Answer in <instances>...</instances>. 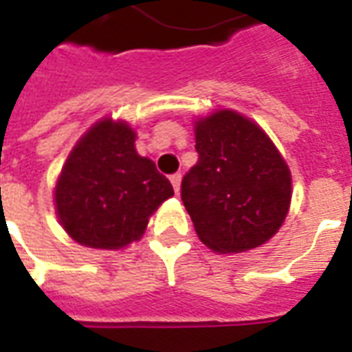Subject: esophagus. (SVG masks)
Wrapping results in <instances>:
<instances>
[{
	"label": "esophagus",
	"mask_w": 352,
	"mask_h": 352,
	"mask_svg": "<svg viewBox=\"0 0 352 352\" xmlns=\"http://www.w3.org/2000/svg\"><path fill=\"white\" fill-rule=\"evenodd\" d=\"M169 181L173 184L175 192H179V188H181V173H173V175L169 177Z\"/></svg>",
	"instance_id": "esophagus-1"
}]
</instances>
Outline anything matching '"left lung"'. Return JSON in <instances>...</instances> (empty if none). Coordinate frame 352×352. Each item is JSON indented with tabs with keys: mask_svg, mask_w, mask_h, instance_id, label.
Segmentation results:
<instances>
[{
	"mask_svg": "<svg viewBox=\"0 0 352 352\" xmlns=\"http://www.w3.org/2000/svg\"><path fill=\"white\" fill-rule=\"evenodd\" d=\"M196 151L181 198L199 239L221 254L265 243L285 222L292 186L270 138L249 118L217 111L196 122Z\"/></svg>",
	"mask_w": 352,
	"mask_h": 352,
	"instance_id": "left-lung-1",
	"label": "left lung"
}]
</instances>
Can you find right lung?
<instances>
[{
    "label": "right lung",
    "mask_w": 352,
    "mask_h": 352,
    "mask_svg": "<svg viewBox=\"0 0 352 352\" xmlns=\"http://www.w3.org/2000/svg\"><path fill=\"white\" fill-rule=\"evenodd\" d=\"M133 143L128 124L101 120L69 154L54 198L60 222L77 243L122 249L143 236L148 217L173 196L166 175Z\"/></svg>",
    "instance_id": "add662e5"
}]
</instances>
